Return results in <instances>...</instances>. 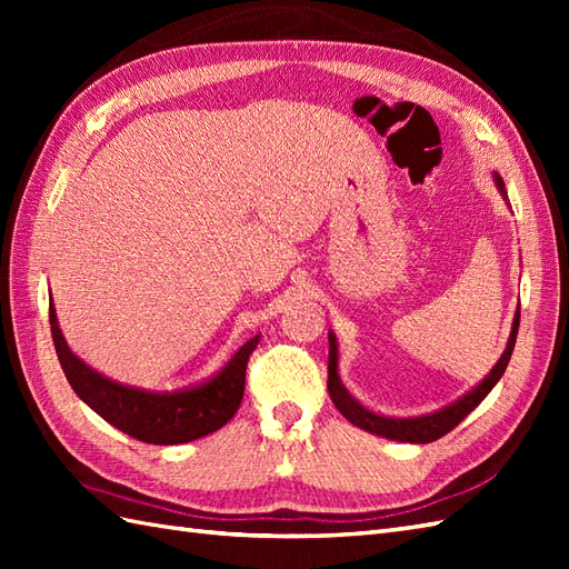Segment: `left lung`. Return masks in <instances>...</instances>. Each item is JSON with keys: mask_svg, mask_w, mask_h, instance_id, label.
Wrapping results in <instances>:
<instances>
[{"mask_svg": "<svg viewBox=\"0 0 569 569\" xmlns=\"http://www.w3.org/2000/svg\"><path fill=\"white\" fill-rule=\"evenodd\" d=\"M497 186L499 190L506 196V188H503V180L501 176H497ZM518 322H521V308H518L516 318H513V330L509 337V345H506V352L501 355V359L497 361V367L491 369L489 377L481 381L477 389H471L467 396L459 398L452 406H447L438 413H430V416H422V418H383L371 413V410L361 408L352 396L347 393V389L342 386L340 377H337V342H335V335L330 332V361H328V391L332 403L337 406V410L349 420L355 422L357 428L361 430H369L373 435H381V438H389V440H398V442H432L442 438V435L450 432L452 428H457L459 422H462L471 410H475L481 401H485L487 393L497 386V381L503 377L506 367H509V359L513 352V345H516V335H518Z\"/></svg>", "mask_w": 569, "mask_h": 569, "instance_id": "1", "label": "left lung"}]
</instances>
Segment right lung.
<instances>
[{"label": "right lung", "mask_w": 569, "mask_h": 569, "mask_svg": "<svg viewBox=\"0 0 569 569\" xmlns=\"http://www.w3.org/2000/svg\"><path fill=\"white\" fill-rule=\"evenodd\" d=\"M48 318H51L56 355L72 391L110 426L149 445H180L198 440L232 420L241 396H244L249 355L259 345L257 335L244 347H239V352L210 381L173 393H153L122 386L90 369L68 349L58 328L53 303L48 308Z\"/></svg>", "instance_id": "add662e5"}]
</instances>
